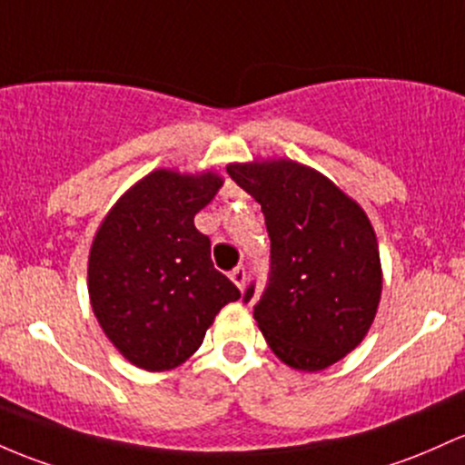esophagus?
I'll use <instances>...</instances> for the list:
<instances>
[{
  "label": "esophagus",
  "mask_w": 465,
  "mask_h": 465,
  "mask_svg": "<svg viewBox=\"0 0 465 465\" xmlns=\"http://www.w3.org/2000/svg\"><path fill=\"white\" fill-rule=\"evenodd\" d=\"M229 278H232V282L242 291L244 289V282H247V269L236 267L232 273H229Z\"/></svg>",
  "instance_id": "1"
}]
</instances>
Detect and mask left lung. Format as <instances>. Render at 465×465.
<instances>
[{
    "label": "left lung",
    "mask_w": 465,
    "mask_h": 465,
    "mask_svg": "<svg viewBox=\"0 0 465 465\" xmlns=\"http://www.w3.org/2000/svg\"><path fill=\"white\" fill-rule=\"evenodd\" d=\"M227 172L260 203L272 241L269 284L253 307L269 349L291 369H329L364 340L380 304L369 216L329 178L287 158L233 163Z\"/></svg>",
    "instance_id": "1"
}]
</instances>
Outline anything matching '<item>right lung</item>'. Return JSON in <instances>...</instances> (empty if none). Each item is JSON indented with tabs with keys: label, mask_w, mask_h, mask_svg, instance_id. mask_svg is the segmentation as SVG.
I'll use <instances>...</instances> for the list:
<instances>
[{
	"label": "right lung",
	"mask_w": 465,
	"mask_h": 465,
	"mask_svg": "<svg viewBox=\"0 0 465 465\" xmlns=\"http://www.w3.org/2000/svg\"><path fill=\"white\" fill-rule=\"evenodd\" d=\"M221 185L213 172H152L116 201L92 241V311L139 369H176L196 353L218 311L241 298L213 269L209 238L193 227Z\"/></svg>",
	"instance_id": "1"
}]
</instances>
